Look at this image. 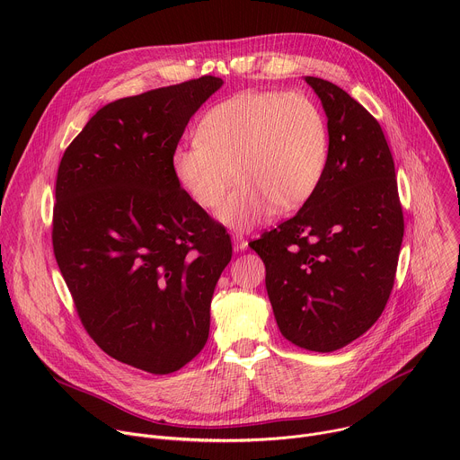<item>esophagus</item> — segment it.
Instances as JSON below:
<instances>
[{
	"label": "esophagus",
	"mask_w": 460,
	"mask_h": 460,
	"mask_svg": "<svg viewBox=\"0 0 460 460\" xmlns=\"http://www.w3.org/2000/svg\"><path fill=\"white\" fill-rule=\"evenodd\" d=\"M233 247H234V251H245L247 249V240L242 234H234L233 236Z\"/></svg>",
	"instance_id": "34e87169"
}]
</instances>
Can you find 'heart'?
I'll return each instance as SVG.
<instances>
[{
	"instance_id": "obj_1",
	"label": "heart",
	"mask_w": 460,
	"mask_h": 460,
	"mask_svg": "<svg viewBox=\"0 0 460 460\" xmlns=\"http://www.w3.org/2000/svg\"><path fill=\"white\" fill-rule=\"evenodd\" d=\"M196 140L172 153L178 185L206 211H217L234 178L240 181L218 218L238 231L264 222L273 209L307 204L330 164V130L304 93H243L215 105Z\"/></svg>"
}]
</instances>
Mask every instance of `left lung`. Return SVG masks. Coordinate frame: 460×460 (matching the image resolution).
I'll use <instances>...</instances> for the list:
<instances>
[{
	"mask_svg": "<svg viewBox=\"0 0 460 460\" xmlns=\"http://www.w3.org/2000/svg\"><path fill=\"white\" fill-rule=\"evenodd\" d=\"M330 130V164L313 199L249 245L266 264L280 333L330 353L364 335L395 284L404 217L380 123L346 91L305 76Z\"/></svg>",
	"mask_w": 460,
	"mask_h": 460,
	"instance_id": "left-lung-1",
	"label": "left lung"
}]
</instances>
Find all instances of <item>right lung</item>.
<instances>
[{"label": "right lung", "instance_id": "add662e5", "mask_svg": "<svg viewBox=\"0 0 460 460\" xmlns=\"http://www.w3.org/2000/svg\"><path fill=\"white\" fill-rule=\"evenodd\" d=\"M222 84L202 76L102 107L58 167L52 247L78 316L109 357L155 375L204 349L233 254L171 167L190 116Z\"/></svg>", "mask_w": 460, "mask_h": 460}]
</instances>
